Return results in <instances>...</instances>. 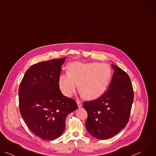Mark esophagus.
<instances>
[{"label":"esophagus","mask_w":156,"mask_h":156,"mask_svg":"<svg viewBox=\"0 0 156 156\" xmlns=\"http://www.w3.org/2000/svg\"><path fill=\"white\" fill-rule=\"evenodd\" d=\"M76 103H77V105H78V108H81L82 107V106H83V104H82V101H81L80 100H77V101H76Z\"/></svg>","instance_id":"1"}]
</instances>
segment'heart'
I'll list each match as a JSON object with an SVG mask.
<instances>
[{
    "label": "heart",
    "mask_w": 156,
    "mask_h": 156,
    "mask_svg": "<svg viewBox=\"0 0 156 156\" xmlns=\"http://www.w3.org/2000/svg\"><path fill=\"white\" fill-rule=\"evenodd\" d=\"M112 78L111 67L98 62L71 63L68 73L59 76V84L63 94L70 97L80 84V91L87 100H95L106 90Z\"/></svg>",
    "instance_id": "1"
}]
</instances>
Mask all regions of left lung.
Segmentation results:
<instances>
[{"label":"left lung","instance_id":"left-lung-1","mask_svg":"<svg viewBox=\"0 0 156 156\" xmlns=\"http://www.w3.org/2000/svg\"><path fill=\"white\" fill-rule=\"evenodd\" d=\"M114 70L108 90L98 98L84 101L87 112L86 127L97 139H109L127 125L134 100L131 79L122 69L111 64Z\"/></svg>","mask_w":156,"mask_h":156}]
</instances>
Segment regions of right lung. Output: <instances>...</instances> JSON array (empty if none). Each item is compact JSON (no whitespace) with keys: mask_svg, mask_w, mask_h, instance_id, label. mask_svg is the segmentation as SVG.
Masks as SVG:
<instances>
[{"mask_svg":"<svg viewBox=\"0 0 156 156\" xmlns=\"http://www.w3.org/2000/svg\"><path fill=\"white\" fill-rule=\"evenodd\" d=\"M66 58L33 65L19 87V111L30 131L43 140L58 138L66 128L68 114L76 109L75 100L61 92L59 79Z\"/></svg>","mask_w":156,"mask_h":156,"instance_id":"add662e5","label":"right lung"}]
</instances>
